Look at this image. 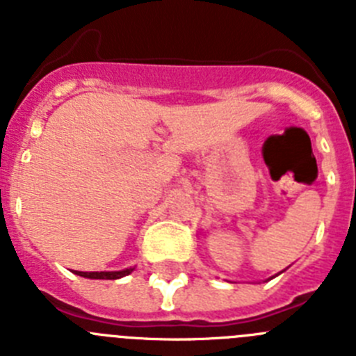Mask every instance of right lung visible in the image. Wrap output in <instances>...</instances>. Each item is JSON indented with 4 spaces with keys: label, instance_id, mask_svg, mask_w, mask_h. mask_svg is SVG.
<instances>
[{
    "label": "right lung",
    "instance_id": "right-lung-1",
    "mask_svg": "<svg viewBox=\"0 0 356 356\" xmlns=\"http://www.w3.org/2000/svg\"><path fill=\"white\" fill-rule=\"evenodd\" d=\"M134 269H122V271H102V273H83V271H74V275L83 276V278L90 280H118L122 278V276H128Z\"/></svg>",
    "mask_w": 356,
    "mask_h": 356
}]
</instances>
